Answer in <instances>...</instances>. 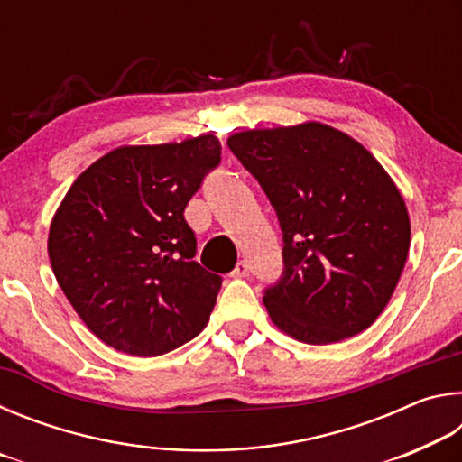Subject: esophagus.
Segmentation results:
<instances>
[{"label":"esophagus","instance_id":"obj_1","mask_svg":"<svg viewBox=\"0 0 462 462\" xmlns=\"http://www.w3.org/2000/svg\"><path fill=\"white\" fill-rule=\"evenodd\" d=\"M248 273H250V267H248V263L246 261H240L236 267H234V271L230 273V277H234V279H242V277H248Z\"/></svg>","mask_w":462,"mask_h":462}]
</instances>
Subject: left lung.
I'll return each mask as SVG.
<instances>
[{
  "label": "left lung",
  "instance_id": "8db88e82",
  "mask_svg": "<svg viewBox=\"0 0 462 462\" xmlns=\"http://www.w3.org/2000/svg\"><path fill=\"white\" fill-rule=\"evenodd\" d=\"M275 208L283 275L264 289L281 332L332 344L369 328L393 295L410 250V216L381 162L319 122L228 138Z\"/></svg>",
  "mask_w": 462,
  "mask_h": 462
}]
</instances>
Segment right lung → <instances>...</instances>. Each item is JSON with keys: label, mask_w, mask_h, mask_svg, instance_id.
I'll list each match as a JSON object with an SVG mask.
<instances>
[{"label": "right lung", "mask_w": 462, "mask_h": 462, "mask_svg": "<svg viewBox=\"0 0 462 462\" xmlns=\"http://www.w3.org/2000/svg\"><path fill=\"white\" fill-rule=\"evenodd\" d=\"M220 154L214 134L114 148L60 201L49 232L54 277L107 346L159 356L206 328L222 277L193 261L183 212Z\"/></svg>", "instance_id": "1"}]
</instances>
